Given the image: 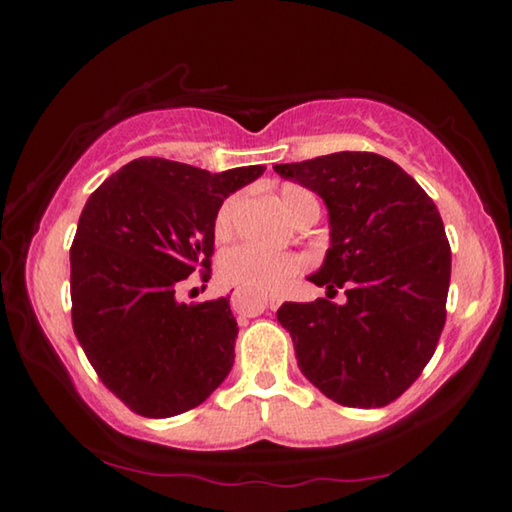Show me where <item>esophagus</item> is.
I'll return each mask as SVG.
<instances>
[{
	"mask_svg": "<svg viewBox=\"0 0 512 512\" xmlns=\"http://www.w3.org/2000/svg\"><path fill=\"white\" fill-rule=\"evenodd\" d=\"M230 300H232V309H235L237 314L257 316V314H262V311H264L266 307L275 309V307L282 302V296H280V293H271V296H266V298L250 300V298H246V296H241V293H232Z\"/></svg>",
	"mask_w": 512,
	"mask_h": 512,
	"instance_id": "1",
	"label": "esophagus"
}]
</instances>
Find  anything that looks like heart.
Listing matches in <instances>:
<instances>
[{
	"label": "heart",
	"instance_id": "heart-1",
	"mask_svg": "<svg viewBox=\"0 0 512 512\" xmlns=\"http://www.w3.org/2000/svg\"><path fill=\"white\" fill-rule=\"evenodd\" d=\"M280 201L284 212L293 221L307 212H318V198L307 187L287 183L280 189ZM237 196H228L219 205L214 216L216 239H228L232 235V219H235ZM302 259L293 253H277L255 244H244L228 250L221 257L219 275L228 287L246 293L250 298H259L264 293L280 291L291 275L300 273Z\"/></svg>",
	"mask_w": 512,
	"mask_h": 512
}]
</instances>
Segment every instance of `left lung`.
I'll return each mask as SVG.
<instances>
[{"mask_svg": "<svg viewBox=\"0 0 512 512\" xmlns=\"http://www.w3.org/2000/svg\"><path fill=\"white\" fill-rule=\"evenodd\" d=\"M323 198L329 246L309 275L327 297L284 302L298 366L320 393L352 409H379L409 388L436 352L447 318L452 248L436 203L400 164L368 151L275 164Z\"/></svg>", "mask_w": 512, "mask_h": 512, "instance_id": "1", "label": "left lung"}]
</instances>
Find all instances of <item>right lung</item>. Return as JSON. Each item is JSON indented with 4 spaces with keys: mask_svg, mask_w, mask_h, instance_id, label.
Segmentation results:
<instances>
[{
    "mask_svg": "<svg viewBox=\"0 0 512 512\" xmlns=\"http://www.w3.org/2000/svg\"><path fill=\"white\" fill-rule=\"evenodd\" d=\"M262 164L210 173L137 158L97 187L69 248L72 327L99 379L144 418L203 404L235 361L230 296L176 300L192 273H212L214 216Z\"/></svg>",
    "mask_w": 512,
    "mask_h": 512,
    "instance_id": "1",
    "label": "right lung"
}]
</instances>
